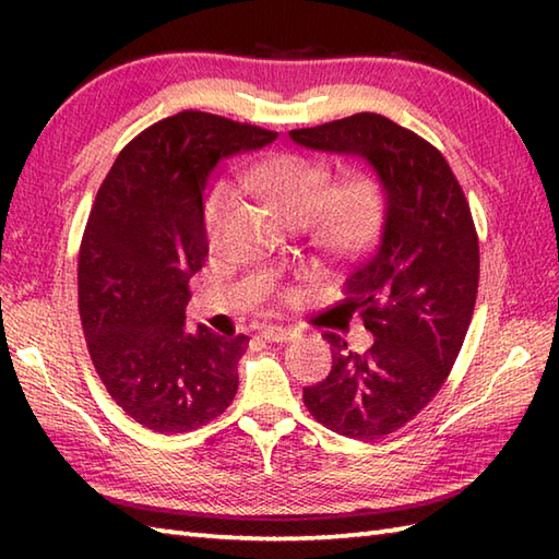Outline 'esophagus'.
Listing matches in <instances>:
<instances>
[{
	"label": "esophagus",
	"mask_w": 559,
	"mask_h": 559,
	"mask_svg": "<svg viewBox=\"0 0 559 559\" xmlns=\"http://www.w3.org/2000/svg\"><path fill=\"white\" fill-rule=\"evenodd\" d=\"M261 336L271 343H288L295 338L293 329H283V326H264L261 329Z\"/></svg>",
	"instance_id": "34e87169"
}]
</instances>
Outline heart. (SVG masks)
<instances>
[{"label": "heart", "instance_id": "obj_1", "mask_svg": "<svg viewBox=\"0 0 559 559\" xmlns=\"http://www.w3.org/2000/svg\"><path fill=\"white\" fill-rule=\"evenodd\" d=\"M322 160L278 153L252 165L240 177V189L266 201L281 221L302 225L312 218L314 240L331 254L348 257L372 242L384 213L382 189L367 175L348 177L336 187ZM230 211V192L216 189L204 206V228L209 240H216Z\"/></svg>", "mask_w": 559, "mask_h": 559}]
</instances>
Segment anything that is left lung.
Listing matches in <instances>:
<instances>
[{
	"mask_svg": "<svg viewBox=\"0 0 559 559\" xmlns=\"http://www.w3.org/2000/svg\"><path fill=\"white\" fill-rule=\"evenodd\" d=\"M290 139L310 151L360 158L384 197L377 245L343 283V307L374 336L355 353L324 334L334 365L305 406L329 430L362 442L411 423L454 365L476 307L480 252L468 201L449 163L418 134L358 112Z\"/></svg>",
	"mask_w": 559,
	"mask_h": 559,
	"instance_id": "1",
	"label": "left lung"
}]
</instances>
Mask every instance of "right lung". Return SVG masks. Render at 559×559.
Masks as SVG:
<instances>
[{"label": "right lung", "instance_id": "right-lung-1", "mask_svg": "<svg viewBox=\"0 0 559 559\" xmlns=\"http://www.w3.org/2000/svg\"><path fill=\"white\" fill-rule=\"evenodd\" d=\"M276 136L185 110L129 141L93 201L79 252L83 336L108 394L153 432L197 430L237 394L249 338L187 329V283L209 254L211 173Z\"/></svg>", "mask_w": 559, "mask_h": 559}]
</instances>
